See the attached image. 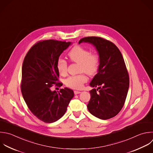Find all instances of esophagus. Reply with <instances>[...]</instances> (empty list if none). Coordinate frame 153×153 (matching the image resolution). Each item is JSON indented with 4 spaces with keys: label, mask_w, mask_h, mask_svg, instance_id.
Returning a JSON list of instances; mask_svg holds the SVG:
<instances>
[{
    "label": "esophagus",
    "mask_w": 153,
    "mask_h": 153,
    "mask_svg": "<svg viewBox=\"0 0 153 153\" xmlns=\"http://www.w3.org/2000/svg\"><path fill=\"white\" fill-rule=\"evenodd\" d=\"M81 93V91H74V94H79Z\"/></svg>",
    "instance_id": "34e87169"
}]
</instances>
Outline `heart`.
<instances>
[{
    "mask_svg": "<svg viewBox=\"0 0 153 153\" xmlns=\"http://www.w3.org/2000/svg\"><path fill=\"white\" fill-rule=\"evenodd\" d=\"M68 56L70 60L78 63L79 72H84L88 75L96 74L99 66V56L90 52L81 47L75 46L69 52ZM57 69L60 75H65L67 72L68 64L65 60L59 58L57 62ZM87 81V77L84 74L69 76L65 80L66 85L72 88L79 89Z\"/></svg>",
    "mask_w": 153,
    "mask_h": 153,
    "instance_id": "1",
    "label": "heart"
}]
</instances>
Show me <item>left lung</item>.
I'll return each mask as SVG.
<instances>
[{
	"mask_svg": "<svg viewBox=\"0 0 153 153\" xmlns=\"http://www.w3.org/2000/svg\"><path fill=\"white\" fill-rule=\"evenodd\" d=\"M82 42L94 45L99 56L97 74L90 83L92 87H99L90 91L88 110L100 119H109L122 109L128 90L129 76L124 59L114 44L100 37H85L79 40V44Z\"/></svg>",
	"mask_w": 153,
	"mask_h": 153,
	"instance_id": "1",
	"label": "left lung"
}]
</instances>
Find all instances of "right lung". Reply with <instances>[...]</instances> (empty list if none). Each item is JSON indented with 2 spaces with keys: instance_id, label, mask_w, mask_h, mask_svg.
Wrapping results in <instances>:
<instances>
[{
  "instance_id": "1",
  "label": "right lung",
  "mask_w": 153,
  "mask_h": 153,
  "mask_svg": "<svg viewBox=\"0 0 153 153\" xmlns=\"http://www.w3.org/2000/svg\"><path fill=\"white\" fill-rule=\"evenodd\" d=\"M71 42L50 39L39 41L28 51L23 61L21 89L32 113L40 120L51 123L65 114L74 96L72 90L51 91L53 85L61 87L56 65L60 54Z\"/></svg>"
}]
</instances>
